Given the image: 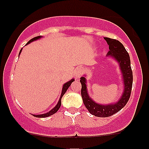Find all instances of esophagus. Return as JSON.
Wrapping results in <instances>:
<instances>
[{
    "label": "esophagus",
    "instance_id": "1",
    "mask_svg": "<svg viewBox=\"0 0 149 149\" xmlns=\"http://www.w3.org/2000/svg\"><path fill=\"white\" fill-rule=\"evenodd\" d=\"M82 73H83V69H82L81 67L77 68L76 69V71H75V76H76V78H80V75L82 74Z\"/></svg>",
    "mask_w": 149,
    "mask_h": 149
}]
</instances>
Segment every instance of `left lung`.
Segmentation results:
<instances>
[{
  "label": "left lung",
  "mask_w": 149,
  "mask_h": 149,
  "mask_svg": "<svg viewBox=\"0 0 149 149\" xmlns=\"http://www.w3.org/2000/svg\"><path fill=\"white\" fill-rule=\"evenodd\" d=\"M104 39L109 45V51L107 53V56L111 57L118 62L121 72L123 73L124 83V91L120 99L115 104L102 105L94 102L90 97L87 91L86 78L85 77L80 78L81 83V96L83 98V104L88 110V111L97 117H109L116 113L118 112L127 103L130 97L132 87L133 76L132 71L131 69L130 59L123 45L120 42L116 39L109 38L105 37Z\"/></svg>",
  "instance_id": "8db88e82"
}]
</instances>
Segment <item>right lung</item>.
<instances>
[{
    "instance_id": "add662e5",
    "label": "right lung",
    "mask_w": 149,
    "mask_h": 149,
    "mask_svg": "<svg viewBox=\"0 0 149 149\" xmlns=\"http://www.w3.org/2000/svg\"><path fill=\"white\" fill-rule=\"evenodd\" d=\"M40 38H41V36H39L35 37V38H33L31 39L29 41L27 42L26 45H28L29 43H30V42H31L32 41H33V40H38V39ZM22 49H21V50H20V52H19V54H20V53H21ZM73 80H74V79H71V80H69V81H68L67 83H66L64 85H63L62 91H61V96H60V98H59V102H58V103H57V105H56L55 107L53 108V109H52V110L50 111H49L48 113H44V114H40V115H33V116H34V117H37V118H45V117H48V116H52V115H53V114H54V113H55L57 112L58 110H59V108H60V107H61V98H62L63 95H64L65 92H66V90H68V88H69L70 85H71V83H72L73 82Z\"/></svg>"
}]
</instances>
